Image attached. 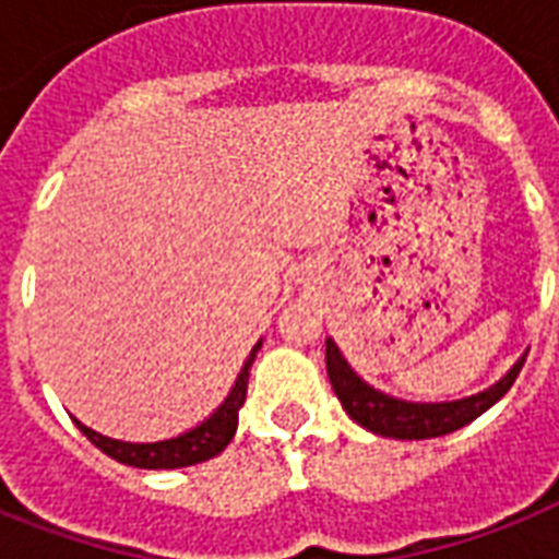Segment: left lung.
Here are the masks:
<instances>
[{"instance_id":"left-lung-1","label":"left lung","mask_w":559,"mask_h":559,"mask_svg":"<svg viewBox=\"0 0 559 559\" xmlns=\"http://www.w3.org/2000/svg\"><path fill=\"white\" fill-rule=\"evenodd\" d=\"M528 350L522 354L511 366V371L499 377L493 385H487L478 394L459 400H441V403H415V400L391 397L385 391L368 385L359 377L350 362L342 357L340 345L328 336L324 342V362H328V377L331 385L340 397L342 408L348 412L354 424L382 438H394V441H424V438H441L450 435L461 426L473 424L478 415H485L487 408L499 403L513 385V380L520 377L522 366H525Z\"/></svg>"}]
</instances>
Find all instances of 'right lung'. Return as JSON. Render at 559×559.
Returning a JSON list of instances; mask_svg holds the SVG:
<instances>
[{
  "label": "right lung",
  "instance_id": "right-lung-1",
  "mask_svg": "<svg viewBox=\"0 0 559 559\" xmlns=\"http://www.w3.org/2000/svg\"><path fill=\"white\" fill-rule=\"evenodd\" d=\"M263 340L252 348V354L246 357L243 368L237 373L235 385L226 394V400L211 412L205 420L188 429V432L177 435V438H165V441L135 443V441H118V438H107V435L95 432L86 424H81L78 417H72L74 426L90 438L100 452H107L109 459H116L118 464L139 469H179L191 467V464H202V461L214 459L226 450L231 438L237 432V412L246 400V385H249V368L254 362V354L261 350Z\"/></svg>",
  "mask_w": 559,
  "mask_h": 559
}]
</instances>
